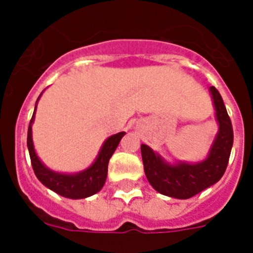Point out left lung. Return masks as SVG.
Here are the masks:
<instances>
[{
    "instance_id": "obj_1",
    "label": "left lung",
    "mask_w": 253,
    "mask_h": 253,
    "mask_svg": "<svg viewBox=\"0 0 253 253\" xmlns=\"http://www.w3.org/2000/svg\"><path fill=\"white\" fill-rule=\"evenodd\" d=\"M209 91L219 128L207 158L196 163H171L147 144L140 146L147 180L162 195L189 199L216 184L224 175L233 146V129L220 93L215 87Z\"/></svg>"
}]
</instances>
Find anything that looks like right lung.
<instances>
[{"label": "right lung", "instance_id": "add662e5", "mask_svg": "<svg viewBox=\"0 0 253 253\" xmlns=\"http://www.w3.org/2000/svg\"><path fill=\"white\" fill-rule=\"evenodd\" d=\"M42 93H40V96H42ZM40 96L38 97L37 104H35L34 114H33L28 129V149L35 176L44 186L50 189L54 193L59 194V195L64 196V198L84 199L95 195L104 186L107 177L109 161H110L111 156L115 152L122 138L125 135V131H120V133L114 134V135L107 138L100 148L99 154L95 158L92 165L84 171L75 172V173L53 171L49 167H46L38 157L34 148V142H33V129H31V126L34 123L35 111H37V105Z\"/></svg>", "mask_w": 253, "mask_h": 253}]
</instances>
